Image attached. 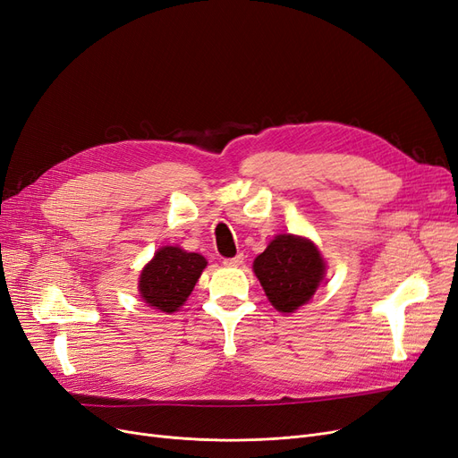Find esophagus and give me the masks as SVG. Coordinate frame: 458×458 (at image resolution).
<instances>
[{
	"label": "esophagus",
	"mask_w": 458,
	"mask_h": 458,
	"mask_svg": "<svg viewBox=\"0 0 458 458\" xmlns=\"http://www.w3.org/2000/svg\"><path fill=\"white\" fill-rule=\"evenodd\" d=\"M242 261H244V256L239 254V256H234V258L224 259V265H225V267H239V265H242Z\"/></svg>",
	"instance_id": "1"
}]
</instances>
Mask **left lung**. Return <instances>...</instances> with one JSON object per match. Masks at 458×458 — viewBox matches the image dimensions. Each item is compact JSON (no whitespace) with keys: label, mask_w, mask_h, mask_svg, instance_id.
Returning <instances> with one entry per match:
<instances>
[{"label":"left lung","mask_w":458,"mask_h":458,"mask_svg":"<svg viewBox=\"0 0 458 458\" xmlns=\"http://www.w3.org/2000/svg\"><path fill=\"white\" fill-rule=\"evenodd\" d=\"M254 273L271 305L293 312L310 301L326 276V261L305 236L278 234L254 261Z\"/></svg>","instance_id":"8db88e82"}]
</instances>
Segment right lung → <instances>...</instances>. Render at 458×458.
<instances>
[{
  "instance_id": "obj_1",
  "label": "right lung",
  "mask_w": 458,
  "mask_h": 458,
  "mask_svg": "<svg viewBox=\"0 0 458 458\" xmlns=\"http://www.w3.org/2000/svg\"><path fill=\"white\" fill-rule=\"evenodd\" d=\"M207 259L180 246H163L141 269L138 290L148 307L176 312L191 295Z\"/></svg>"
}]
</instances>
